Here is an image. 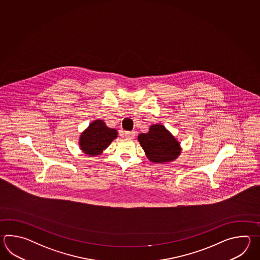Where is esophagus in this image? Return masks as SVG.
I'll list each match as a JSON object with an SVG mask.
<instances>
[{"label": "esophagus", "mask_w": 260, "mask_h": 260, "mask_svg": "<svg viewBox=\"0 0 260 260\" xmlns=\"http://www.w3.org/2000/svg\"><path fill=\"white\" fill-rule=\"evenodd\" d=\"M136 136V132L135 131H125L124 132V137L127 138H134Z\"/></svg>", "instance_id": "obj_1"}]
</instances>
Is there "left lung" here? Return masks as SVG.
I'll list each match as a JSON object with an SVG mask.
<instances>
[{"label": "left lung", "instance_id": "1", "mask_svg": "<svg viewBox=\"0 0 260 260\" xmlns=\"http://www.w3.org/2000/svg\"><path fill=\"white\" fill-rule=\"evenodd\" d=\"M138 141L147 158L155 164L176 160L181 153L180 143L162 124H152L149 132L141 133Z\"/></svg>", "mask_w": 260, "mask_h": 260}]
</instances>
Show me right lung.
Instances as JSON below:
<instances>
[{"mask_svg": "<svg viewBox=\"0 0 260 260\" xmlns=\"http://www.w3.org/2000/svg\"><path fill=\"white\" fill-rule=\"evenodd\" d=\"M118 137L114 128L108 127L102 120H94L79 138L80 149L89 156L100 155Z\"/></svg>", "mask_w": 260, "mask_h": 260, "instance_id": "obj_1", "label": "right lung"}]
</instances>
